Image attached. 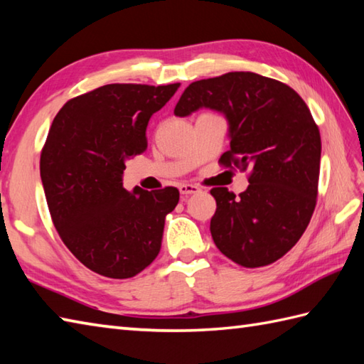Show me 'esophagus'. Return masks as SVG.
<instances>
[{"label": "esophagus", "mask_w": 364, "mask_h": 364, "mask_svg": "<svg viewBox=\"0 0 364 364\" xmlns=\"http://www.w3.org/2000/svg\"><path fill=\"white\" fill-rule=\"evenodd\" d=\"M178 189H180L183 196H191V194H197V192H200L198 186H196V184H188V183L180 184V188Z\"/></svg>", "instance_id": "obj_1"}]
</instances>
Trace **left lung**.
I'll return each mask as SVG.
<instances>
[{"label":"left lung","instance_id":"1","mask_svg":"<svg viewBox=\"0 0 364 364\" xmlns=\"http://www.w3.org/2000/svg\"><path fill=\"white\" fill-rule=\"evenodd\" d=\"M198 107L225 114L230 150L225 168L249 172V188L235 196L213 188L211 236L242 267L272 264L288 253L311 220L321 168V133L306 103L288 84L252 72H230L189 84L175 115Z\"/></svg>","mask_w":364,"mask_h":364}]
</instances>
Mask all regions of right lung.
Listing matches in <instances>:
<instances>
[{
  "label": "right lung",
  "instance_id": "1",
  "mask_svg": "<svg viewBox=\"0 0 364 364\" xmlns=\"http://www.w3.org/2000/svg\"><path fill=\"white\" fill-rule=\"evenodd\" d=\"M178 87L106 84L68 100L53 120L41 153L46 203L63 242L92 272L123 280L158 257L180 191L131 194L122 173L146 150L149 120Z\"/></svg>",
  "mask_w": 364,
  "mask_h": 364
}]
</instances>
